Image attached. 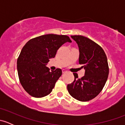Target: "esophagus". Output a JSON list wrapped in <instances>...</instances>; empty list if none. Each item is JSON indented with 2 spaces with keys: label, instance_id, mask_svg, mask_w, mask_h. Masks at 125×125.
Segmentation results:
<instances>
[{
  "label": "esophagus",
  "instance_id": "1",
  "mask_svg": "<svg viewBox=\"0 0 125 125\" xmlns=\"http://www.w3.org/2000/svg\"><path fill=\"white\" fill-rule=\"evenodd\" d=\"M62 73H67V71L65 70H62Z\"/></svg>",
  "mask_w": 125,
  "mask_h": 125
}]
</instances>
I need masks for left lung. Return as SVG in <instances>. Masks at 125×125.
Returning <instances> with one entry per match:
<instances>
[{
  "mask_svg": "<svg viewBox=\"0 0 125 125\" xmlns=\"http://www.w3.org/2000/svg\"><path fill=\"white\" fill-rule=\"evenodd\" d=\"M79 48V64L85 69V75L79 79L74 74V80L67 89L73 98L81 102L92 100L99 95L105 85L109 66L105 52L94 41L83 36H71Z\"/></svg>",
  "mask_w": 125,
  "mask_h": 125,
  "instance_id": "left-lung-1",
  "label": "left lung"
}]
</instances>
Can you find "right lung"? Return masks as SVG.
I'll return each mask as SVG.
<instances>
[{
  "mask_svg": "<svg viewBox=\"0 0 125 125\" xmlns=\"http://www.w3.org/2000/svg\"><path fill=\"white\" fill-rule=\"evenodd\" d=\"M66 42H71L68 36L50 34L31 39L24 45L17 59V72L21 85L30 95L40 98L51 93L62 71L59 68L50 71L46 65Z\"/></svg>",
  "mask_w": 125,
  "mask_h": 125,
  "instance_id": "add662e5",
  "label": "right lung"
}]
</instances>
